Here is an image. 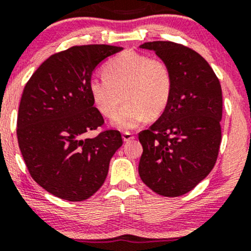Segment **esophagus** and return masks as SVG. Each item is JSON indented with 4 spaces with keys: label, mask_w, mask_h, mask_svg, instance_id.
Segmentation results:
<instances>
[{
    "label": "esophagus",
    "mask_w": 251,
    "mask_h": 251,
    "mask_svg": "<svg viewBox=\"0 0 251 251\" xmlns=\"http://www.w3.org/2000/svg\"><path fill=\"white\" fill-rule=\"evenodd\" d=\"M122 137H123V141L125 142H128V141H130V140L135 139L134 134H131L130 131H125V133L122 134Z\"/></svg>",
    "instance_id": "obj_1"
}]
</instances>
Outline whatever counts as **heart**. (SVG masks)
<instances>
[{
	"instance_id": "1",
	"label": "heart",
	"mask_w": 251,
	"mask_h": 251,
	"mask_svg": "<svg viewBox=\"0 0 251 251\" xmlns=\"http://www.w3.org/2000/svg\"><path fill=\"white\" fill-rule=\"evenodd\" d=\"M105 76L92 77L88 90L98 111L114 117L124 94L126 105L115 116L116 128L135 129L147 116L165 111L174 87V76L166 61L139 52L121 53L104 68Z\"/></svg>"
}]
</instances>
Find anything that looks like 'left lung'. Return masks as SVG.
Here are the masks:
<instances>
[{
    "label": "left lung",
    "mask_w": 251,
    "mask_h": 251,
    "mask_svg": "<svg viewBox=\"0 0 251 251\" xmlns=\"http://www.w3.org/2000/svg\"><path fill=\"white\" fill-rule=\"evenodd\" d=\"M166 61L174 76L168 107L147 130L139 133L144 152L139 163L142 182L169 198L187 194L214 168L222 142L223 93L208 62L174 42H148Z\"/></svg>",
    "instance_id": "obj_1"
}]
</instances>
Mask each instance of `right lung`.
<instances>
[{
  "label": "right lung",
  "mask_w": 251,
  "mask_h": 251,
  "mask_svg": "<svg viewBox=\"0 0 251 251\" xmlns=\"http://www.w3.org/2000/svg\"><path fill=\"white\" fill-rule=\"evenodd\" d=\"M121 50L92 44L53 53L24 88L17 128L21 154L32 178L63 200L91 198L103 185L110 159L123 144L114 129L82 139L104 125L88 90L92 73Z\"/></svg>",
  "instance_id": "add662e5"
}]
</instances>
